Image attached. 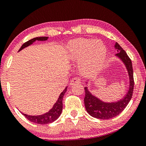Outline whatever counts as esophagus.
I'll return each mask as SVG.
<instances>
[{"label":"esophagus","instance_id":"1","mask_svg":"<svg viewBox=\"0 0 146 146\" xmlns=\"http://www.w3.org/2000/svg\"><path fill=\"white\" fill-rule=\"evenodd\" d=\"M81 82V79L79 78H77V77H75V78H73L72 80L71 81V82H70V86H73V85H74L75 84H76V83H79Z\"/></svg>","mask_w":146,"mask_h":146}]
</instances>
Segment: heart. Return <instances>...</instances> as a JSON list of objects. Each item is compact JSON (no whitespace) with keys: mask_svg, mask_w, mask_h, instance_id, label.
<instances>
[{"mask_svg":"<svg viewBox=\"0 0 146 146\" xmlns=\"http://www.w3.org/2000/svg\"><path fill=\"white\" fill-rule=\"evenodd\" d=\"M67 47L70 58L78 60L79 70L86 75L100 71L108 55L106 46L94 39L78 38L70 41Z\"/></svg>","mask_w":146,"mask_h":146,"instance_id":"heart-1","label":"heart"}]
</instances>
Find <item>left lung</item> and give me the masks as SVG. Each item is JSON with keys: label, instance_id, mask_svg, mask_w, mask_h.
<instances>
[{"label": "left lung", "instance_id": "left-lung-1", "mask_svg": "<svg viewBox=\"0 0 146 146\" xmlns=\"http://www.w3.org/2000/svg\"><path fill=\"white\" fill-rule=\"evenodd\" d=\"M114 48L117 51L116 56L122 60L128 72L129 77V88L127 94L120 100L114 102H104L100 100L98 98L92 94L88 88L85 87L84 90L86 92L85 93L86 96L84 98L85 107L87 112L92 117L96 119H109L118 116L126 108L132 98L134 80L131 60L127 54L126 52L121 47V46L117 42L115 43Z\"/></svg>", "mask_w": 146, "mask_h": 146}]
</instances>
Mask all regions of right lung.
I'll use <instances>...</instances> for the list:
<instances>
[{
    "label": "right lung",
    "instance_id": "right-lung-1",
    "mask_svg": "<svg viewBox=\"0 0 146 146\" xmlns=\"http://www.w3.org/2000/svg\"><path fill=\"white\" fill-rule=\"evenodd\" d=\"M48 37H37V38H34L33 39L29 40L26 42H25L23 45L21 46V47L20 48L19 51L29 46V45L32 44L34 42H36V40L38 41H45L47 40ZM67 88H65V89L63 90V92H62V93L60 94L59 97H58V100H57L56 102L53 105V107L49 110L48 112L46 113L42 114V115H38V116H32V115H27L26 114H23V115L25 116V117L27 119H28L29 121L33 122L34 123H37V124H48V123H51L54 122V121L58 119L60 117V115L61 114L62 110V98L65 94V92H67Z\"/></svg>",
    "mask_w": 146,
    "mask_h": 146
}]
</instances>
